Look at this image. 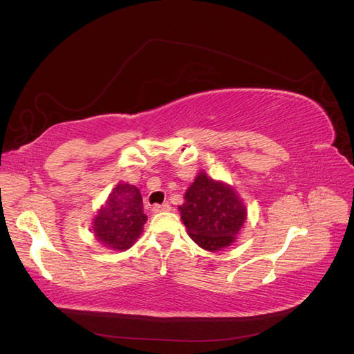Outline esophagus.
<instances>
[{"instance_id": "obj_1", "label": "esophagus", "mask_w": 354, "mask_h": 354, "mask_svg": "<svg viewBox=\"0 0 354 354\" xmlns=\"http://www.w3.org/2000/svg\"><path fill=\"white\" fill-rule=\"evenodd\" d=\"M171 210V207H170V204H155L153 207H151V212L153 213H161V212H170Z\"/></svg>"}]
</instances>
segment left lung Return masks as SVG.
I'll use <instances>...</instances> for the list:
<instances>
[{
    "label": "left lung",
    "mask_w": 354,
    "mask_h": 354,
    "mask_svg": "<svg viewBox=\"0 0 354 354\" xmlns=\"http://www.w3.org/2000/svg\"><path fill=\"white\" fill-rule=\"evenodd\" d=\"M179 207L190 238L209 252L223 250L236 239L247 218L245 205L230 185L201 171Z\"/></svg>",
    "instance_id": "obj_1"
}]
</instances>
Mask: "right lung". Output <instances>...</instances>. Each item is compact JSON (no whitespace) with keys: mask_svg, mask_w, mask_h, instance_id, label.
<instances>
[{"mask_svg":"<svg viewBox=\"0 0 354 354\" xmlns=\"http://www.w3.org/2000/svg\"><path fill=\"white\" fill-rule=\"evenodd\" d=\"M147 216L138 187L120 183L93 219V233L100 242L113 250H127L140 238Z\"/></svg>","mask_w":354,"mask_h":354,"instance_id":"right-lung-1","label":"right lung"}]
</instances>
